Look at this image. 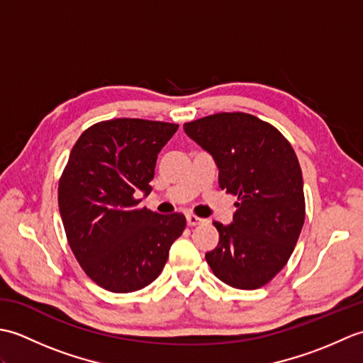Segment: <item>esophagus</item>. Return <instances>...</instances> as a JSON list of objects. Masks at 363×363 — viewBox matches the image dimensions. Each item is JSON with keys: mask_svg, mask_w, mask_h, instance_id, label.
Instances as JSON below:
<instances>
[{"mask_svg": "<svg viewBox=\"0 0 363 363\" xmlns=\"http://www.w3.org/2000/svg\"><path fill=\"white\" fill-rule=\"evenodd\" d=\"M204 221H206L204 218H199V217H196V215H194V213H187V225L189 226L201 225V223H204Z\"/></svg>", "mask_w": 363, "mask_h": 363, "instance_id": "esophagus-1", "label": "esophagus"}]
</instances>
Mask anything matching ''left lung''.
I'll list each match as a JSON object with an SVG mask.
<instances>
[{"label":"left lung","instance_id":"left-lung-1","mask_svg":"<svg viewBox=\"0 0 363 363\" xmlns=\"http://www.w3.org/2000/svg\"><path fill=\"white\" fill-rule=\"evenodd\" d=\"M211 154L218 182L237 196L229 226L213 221L217 248L206 252L213 274L230 287L256 290L287 264L306 218L303 173L279 130L245 112H221L184 125Z\"/></svg>","mask_w":363,"mask_h":363}]
</instances>
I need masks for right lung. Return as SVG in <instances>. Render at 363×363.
<instances>
[{"mask_svg":"<svg viewBox=\"0 0 363 363\" xmlns=\"http://www.w3.org/2000/svg\"><path fill=\"white\" fill-rule=\"evenodd\" d=\"M177 128L115 118L90 126L73 146L59 181V211L76 260L99 287L130 293L150 285L186 229L182 213L151 212L135 198L151 191L157 154Z\"/></svg>","mask_w":363,"mask_h":363,"instance_id":"obj_1","label":"right lung"}]
</instances>
